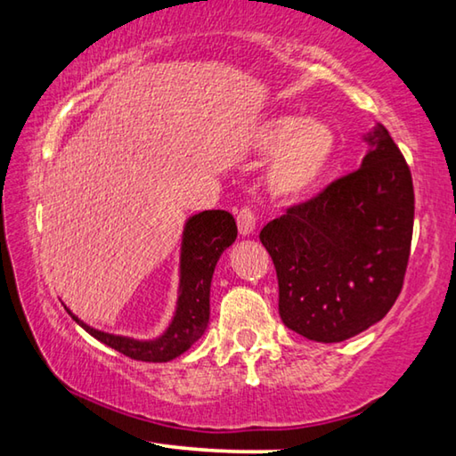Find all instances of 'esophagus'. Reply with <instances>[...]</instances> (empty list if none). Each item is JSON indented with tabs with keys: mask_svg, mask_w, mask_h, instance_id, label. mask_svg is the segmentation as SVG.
Here are the masks:
<instances>
[{
	"mask_svg": "<svg viewBox=\"0 0 456 456\" xmlns=\"http://www.w3.org/2000/svg\"><path fill=\"white\" fill-rule=\"evenodd\" d=\"M237 229L239 235L243 237H249L253 235V231H256V215H253L249 207H243V209L237 213Z\"/></svg>",
	"mask_w": 456,
	"mask_h": 456,
	"instance_id": "1",
	"label": "esophagus"
}]
</instances>
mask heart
I'll list each match as a JSON object with an SVG mask.
<instances>
[{
  "instance_id": "obj_1",
  "label": "heart",
  "mask_w": 456,
  "mask_h": 456,
  "mask_svg": "<svg viewBox=\"0 0 456 456\" xmlns=\"http://www.w3.org/2000/svg\"><path fill=\"white\" fill-rule=\"evenodd\" d=\"M257 152H269L264 168L267 192L281 200H297L320 187L338 154L336 130L322 118L277 112L253 130Z\"/></svg>"
}]
</instances>
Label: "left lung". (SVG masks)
Returning <instances> with one entry per match:
<instances>
[{
  "label": "left lung",
  "mask_w": 456,
  "mask_h": 456,
  "mask_svg": "<svg viewBox=\"0 0 456 456\" xmlns=\"http://www.w3.org/2000/svg\"><path fill=\"white\" fill-rule=\"evenodd\" d=\"M358 171L261 231L280 283L285 326L314 342H344L395 305L411 256L412 176L380 122L362 134Z\"/></svg>",
  "instance_id": "1"
}]
</instances>
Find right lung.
I'll list each match as a JSON object with an SVG mask.
<instances>
[{
  "instance_id": "right-lung-1",
  "label": "right lung",
  "mask_w": 456,
  "mask_h": 456,
  "mask_svg": "<svg viewBox=\"0 0 456 456\" xmlns=\"http://www.w3.org/2000/svg\"><path fill=\"white\" fill-rule=\"evenodd\" d=\"M237 225L227 211H203L184 221L179 259V296L163 334L152 339L108 334L82 322L66 307L76 323L125 356L141 362H168L187 352L209 326V293L221 253L233 245Z\"/></svg>"
}]
</instances>
